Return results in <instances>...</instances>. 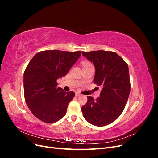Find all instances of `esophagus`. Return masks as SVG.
I'll list each match as a JSON object with an SVG mask.
<instances>
[{"label": "esophagus", "mask_w": 158, "mask_h": 158, "mask_svg": "<svg viewBox=\"0 0 158 158\" xmlns=\"http://www.w3.org/2000/svg\"><path fill=\"white\" fill-rule=\"evenodd\" d=\"M76 97H78V96H80V94H79L78 92H76Z\"/></svg>", "instance_id": "obj_1"}]
</instances>
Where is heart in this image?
<instances>
[{"label":"heart","mask_w":158,"mask_h":158,"mask_svg":"<svg viewBox=\"0 0 158 158\" xmlns=\"http://www.w3.org/2000/svg\"><path fill=\"white\" fill-rule=\"evenodd\" d=\"M91 63H89V62H88V61H84L82 63V66H85V65H88V64H90Z\"/></svg>","instance_id":"b5f03b06"}]
</instances>
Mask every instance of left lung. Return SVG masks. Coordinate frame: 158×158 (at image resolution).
<instances>
[{
    "mask_svg": "<svg viewBox=\"0 0 158 158\" xmlns=\"http://www.w3.org/2000/svg\"><path fill=\"white\" fill-rule=\"evenodd\" d=\"M82 55L95 66L94 83L103 87L96 100L87 96L88 102L82 107L83 116L94 126L107 125L125 107L131 91L128 66L114 52L100 50L82 52Z\"/></svg>",
    "mask_w": 158,
    "mask_h": 158,
    "instance_id": "left-lung-1",
    "label": "left lung"
}]
</instances>
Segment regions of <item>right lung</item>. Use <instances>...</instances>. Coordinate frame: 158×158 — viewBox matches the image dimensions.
<instances>
[{"label":"right lung","mask_w":158,"mask_h":158,"mask_svg":"<svg viewBox=\"0 0 158 158\" xmlns=\"http://www.w3.org/2000/svg\"><path fill=\"white\" fill-rule=\"evenodd\" d=\"M81 51L48 50L37 52L23 74L26 102L33 115L47 123L58 121L66 113L74 97L57 86L56 80L69 73L81 55Z\"/></svg>","instance_id":"1"}]
</instances>
